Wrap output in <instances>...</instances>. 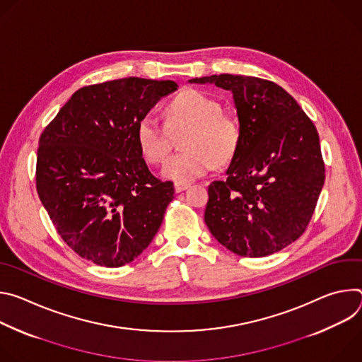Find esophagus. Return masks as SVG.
<instances>
[{
    "mask_svg": "<svg viewBox=\"0 0 362 362\" xmlns=\"http://www.w3.org/2000/svg\"><path fill=\"white\" fill-rule=\"evenodd\" d=\"M186 189H189V185H186V183H175V190H176V193H180V192H183V190H186Z\"/></svg>",
    "mask_w": 362,
    "mask_h": 362,
    "instance_id": "1",
    "label": "esophagus"
}]
</instances>
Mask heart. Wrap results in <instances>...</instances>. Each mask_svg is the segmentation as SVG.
<instances>
[{
  "label": "heart",
  "mask_w": 362,
  "mask_h": 362,
  "mask_svg": "<svg viewBox=\"0 0 362 362\" xmlns=\"http://www.w3.org/2000/svg\"><path fill=\"white\" fill-rule=\"evenodd\" d=\"M190 126L183 141L186 148L173 154L162 168V176L176 183H190L215 165L229 163L239 147L240 129L235 119L223 115L221 103L202 91L185 90L169 105V127ZM136 139L143 158L150 163L165 160L170 148L169 132L158 117L144 115L136 126Z\"/></svg>",
  "instance_id": "1"
}]
</instances>
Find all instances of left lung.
<instances>
[{
    "instance_id": "obj_1",
    "label": "left lung",
    "mask_w": 362,
    "mask_h": 362,
    "mask_svg": "<svg viewBox=\"0 0 362 362\" xmlns=\"http://www.w3.org/2000/svg\"><path fill=\"white\" fill-rule=\"evenodd\" d=\"M189 83L229 90L240 129L226 179L209 185L211 233L239 256L286 247L305 232L325 180L314 123L291 94L264 78L215 74Z\"/></svg>"
}]
</instances>
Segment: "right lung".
I'll return each mask as SVG.
<instances>
[{
	"instance_id": "add662e5",
	"label": "right lung",
	"mask_w": 362,
	"mask_h": 362,
	"mask_svg": "<svg viewBox=\"0 0 362 362\" xmlns=\"http://www.w3.org/2000/svg\"><path fill=\"white\" fill-rule=\"evenodd\" d=\"M177 87L139 77L83 87L41 133L40 200L59 235L84 259L123 267L158 233L175 187L150 173L136 126Z\"/></svg>"
}]
</instances>
